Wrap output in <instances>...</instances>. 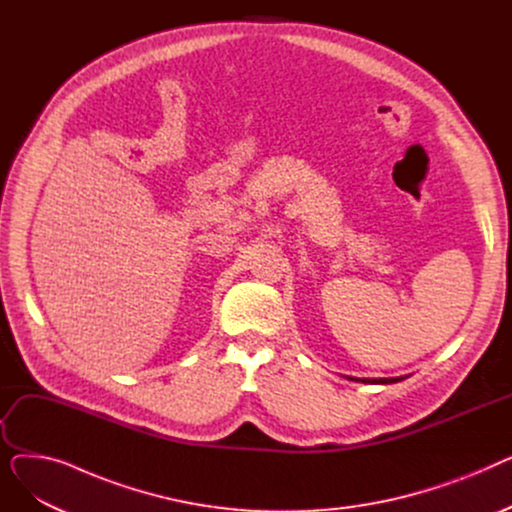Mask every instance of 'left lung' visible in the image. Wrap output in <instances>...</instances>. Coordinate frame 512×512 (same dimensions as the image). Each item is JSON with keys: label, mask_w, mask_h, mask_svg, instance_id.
Returning a JSON list of instances; mask_svg holds the SVG:
<instances>
[{"label": "left lung", "mask_w": 512, "mask_h": 512, "mask_svg": "<svg viewBox=\"0 0 512 512\" xmlns=\"http://www.w3.org/2000/svg\"><path fill=\"white\" fill-rule=\"evenodd\" d=\"M405 378H382V380H357V382H363V384H394V382H400Z\"/></svg>", "instance_id": "1"}]
</instances>
